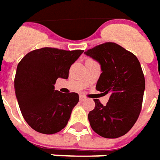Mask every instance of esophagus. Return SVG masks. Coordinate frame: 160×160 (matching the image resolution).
Here are the masks:
<instances>
[{
    "label": "esophagus",
    "instance_id": "esophagus-1",
    "mask_svg": "<svg viewBox=\"0 0 160 160\" xmlns=\"http://www.w3.org/2000/svg\"><path fill=\"white\" fill-rule=\"evenodd\" d=\"M80 101H84V100H86V97H85L84 95H81V94H80Z\"/></svg>",
    "mask_w": 160,
    "mask_h": 160
}]
</instances>
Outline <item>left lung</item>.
I'll return each instance as SVG.
<instances>
[{"mask_svg": "<svg viewBox=\"0 0 160 160\" xmlns=\"http://www.w3.org/2000/svg\"><path fill=\"white\" fill-rule=\"evenodd\" d=\"M85 53L101 66L96 89L110 93L106 106L99 99L88 113L92 129L101 137L116 138L128 132L141 112L145 76L138 58L114 42H105Z\"/></svg>", "mask_w": 160, "mask_h": 160, "instance_id": "left-lung-1", "label": "left lung"}]
</instances>
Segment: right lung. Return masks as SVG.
<instances>
[{"label": "right lung", "instance_id": "add662e5", "mask_svg": "<svg viewBox=\"0 0 160 160\" xmlns=\"http://www.w3.org/2000/svg\"><path fill=\"white\" fill-rule=\"evenodd\" d=\"M82 53L43 48L27 53L19 62L14 91L22 116L33 130L53 134L67 126L79 94H64L54 90V84L58 78H68L71 65Z\"/></svg>", "mask_w": 160, "mask_h": 160}]
</instances>
